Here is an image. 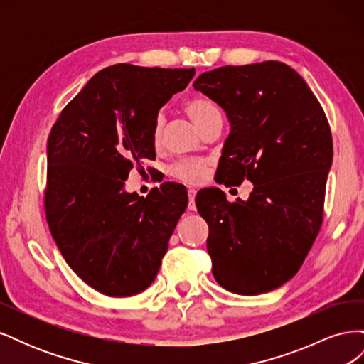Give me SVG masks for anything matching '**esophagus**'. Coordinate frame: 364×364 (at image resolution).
Wrapping results in <instances>:
<instances>
[{
    "mask_svg": "<svg viewBox=\"0 0 364 364\" xmlns=\"http://www.w3.org/2000/svg\"><path fill=\"white\" fill-rule=\"evenodd\" d=\"M196 194H197V191H196L194 188H190V190H188V199H190V202H188V209H190V211H194V209H196V203H194Z\"/></svg>",
    "mask_w": 364,
    "mask_h": 364,
    "instance_id": "esophagus-1",
    "label": "esophagus"
}]
</instances>
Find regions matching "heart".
<instances>
[{
  "label": "heart",
  "instance_id": "obj_1",
  "mask_svg": "<svg viewBox=\"0 0 364 364\" xmlns=\"http://www.w3.org/2000/svg\"><path fill=\"white\" fill-rule=\"evenodd\" d=\"M183 109L186 115L191 118L196 127H200L208 118H211L218 112V107L211 100H208L205 97H194L186 100L183 105ZM162 134V119H156L155 127H153V141L159 142ZM206 162L202 159H182L171 168V174L176 179L188 182V183H197L200 182L205 176Z\"/></svg>",
  "mask_w": 364,
  "mask_h": 364
}]
</instances>
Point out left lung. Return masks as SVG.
I'll return each mask as SVG.
<instances>
[{
    "mask_svg": "<svg viewBox=\"0 0 364 364\" xmlns=\"http://www.w3.org/2000/svg\"><path fill=\"white\" fill-rule=\"evenodd\" d=\"M193 86L229 119L223 179L253 183L246 202L230 203L218 188L196 197L213 274L237 294L272 291L301 269L322 225L333 162L326 115L302 77L277 60L215 68Z\"/></svg>",
    "mask_w": 364,
    "mask_h": 364,
    "instance_id": "8db88e82",
    "label": "left lung"
}]
</instances>
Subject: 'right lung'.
<instances>
[{
    "label": "right lung",
    "mask_w": 364,
    "mask_h": 364,
    "mask_svg": "<svg viewBox=\"0 0 364 364\" xmlns=\"http://www.w3.org/2000/svg\"><path fill=\"white\" fill-rule=\"evenodd\" d=\"M190 70L118 63L97 73L65 106L47 142L46 213L51 235L79 277L126 297L155 281L188 196L165 182L146 197L124 190L142 159L155 158L159 109L183 91Z\"/></svg>",
    "instance_id": "1"
}]
</instances>
